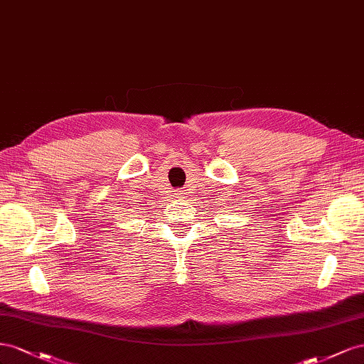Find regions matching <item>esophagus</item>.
Listing matches in <instances>:
<instances>
[{"label":"esophagus","mask_w":364,"mask_h":364,"mask_svg":"<svg viewBox=\"0 0 364 364\" xmlns=\"http://www.w3.org/2000/svg\"><path fill=\"white\" fill-rule=\"evenodd\" d=\"M176 196H178V198H184L186 192L184 191H176Z\"/></svg>","instance_id":"34e87169"}]
</instances>
